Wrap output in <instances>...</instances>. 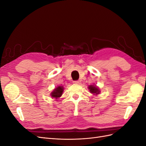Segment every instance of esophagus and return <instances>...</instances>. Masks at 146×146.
<instances>
[{
	"label": "esophagus",
	"instance_id": "34e87169",
	"mask_svg": "<svg viewBox=\"0 0 146 146\" xmlns=\"http://www.w3.org/2000/svg\"><path fill=\"white\" fill-rule=\"evenodd\" d=\"M80 81H79V80H76V81H74L73 82V83H74V84H79V83H80Z\"/></svg>",
	"mask_w": 146,
	"mask_h": 146
}]
</instances>
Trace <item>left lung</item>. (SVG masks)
Listing matches in <instances>:
<instances>
[{
  "label": "left lung",
  "mask_w": 146,
  "mask_h": 146,
  "mask_svg": "<svg viewBox=\"0 0 146 146\" xmlns=\"http://www.w3.org/2000/svg\"><path fill=\"white\" fill-rule=\"evenodd\" d=\"M88 88H89V90H90V91L91 92V93L95 94H99L100 91L99 90V88H97L96 86L91 85V86H90L89 87H88Z\"/></svg>",
  "instance_id": "obj_1"
}]
</instances>
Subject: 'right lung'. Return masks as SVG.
Here are the masks:
<instances>
[{
    "mask_svg": "<svg viewBox=\"0 0 146 146\" xmlns=\"http://www.w3.org/2000/svg\"><path fill=\"white\" fill-rule=\"evenodd\" d=\"M63 92V86H58L54 90L52 93L51 96L52 98H55L57 99L58 98H60L61 96L62 95Z\"/></svg>",
    "mask_w": 146,
    "mask_h": 146,
    "instance_id": "obj_1",
    "label": "right lung"
}]
</instances>
